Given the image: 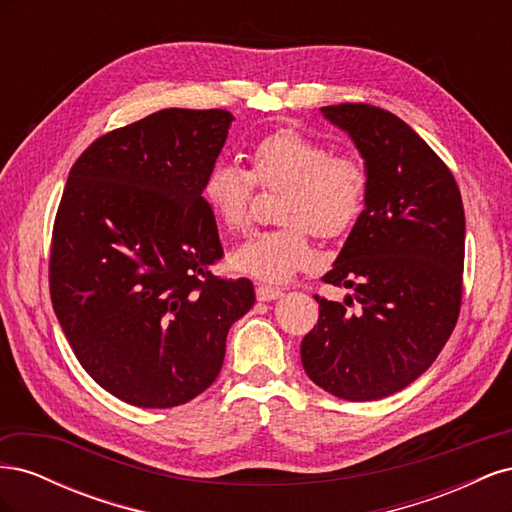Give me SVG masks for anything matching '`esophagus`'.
<instances>
[{
	"mask_svg": "<svg viewBox=\"0 0 512 512\" xmlns=\"http://www.w3.org/2000/svg\"><path fill=\"white\" fill-rule=\"evenodd\" d=\"M256 297L258 301H273L277 297H282V290L275 286H267V284H258L256 286Z\"/></svg>",
	"mask_w": 512,
	"mask_h": 512,
	"instance_id": "1",
	"label": "esophagus"
}]
</instances>
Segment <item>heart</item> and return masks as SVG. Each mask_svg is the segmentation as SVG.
<instances>
[{
	"instance_id": "1",
	"label": "heart",
	"mask_w": 512,
	"mask_h": 512,
	"mask_svg": "<svg viewBox=\"0 0 512 512\" xmlns=\"http://www.w3.org/2000/svg\"><path fill=\"white\" fill-rule=\"evenodd\" d=\"M250 170L218 162L205 179L203 198L228 232L252 224L256 185L280 192L275 205L282 226L258 232L239 245L230 265L262 282H286L312 260V232L322 239L344 237L367 205L369 173L352 153H333L312 136L292 128L273 130L247 151Z\"/></svg>"
}]
</instances>
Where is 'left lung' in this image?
Returning a JSON list of instances; mask_svg holds the SVG:
<instances>
[{"mask_svg": "<svg viewBox=\"0 0 512 512\" xmlns=\"http://www.w3.org/2000/svg\"><path fill=\"white\" fill-rule=\"evenodd\" d=\"M350 134L369 173L367 205L327 284L354 288L344 303L314 294L318 324L301 342L305 374L346 401L406 389L451 337L461 307L466 218L457 181L406 121L371 104L322 106Z\"/></svg>", "mask_w": 512, "mask_h": 512, "instance_id": "8db88e82", "label": "left lung"}]
</instances>
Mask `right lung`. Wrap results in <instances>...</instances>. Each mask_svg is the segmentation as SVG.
I'll return each mask as SVG.
<instances>
[{
    "label": "right lung",
    "mask_w": 512,
    "mask_h": 512,
    "mask_svg": "<svg viewBox=\"0 0 512 512\" xmlns=\"http://www.w3.org/2000/svg\"><path fill=\"white\" fill-rule=\"evenodd\" d=\"M224 108H164L96 138L55 215L49 286L76 359L138 408L188 404L218 378L250 280H220L203 185L226 143Z\"/></svg>",
    "instance_id": "right-lung-1"
}]
</instances>
